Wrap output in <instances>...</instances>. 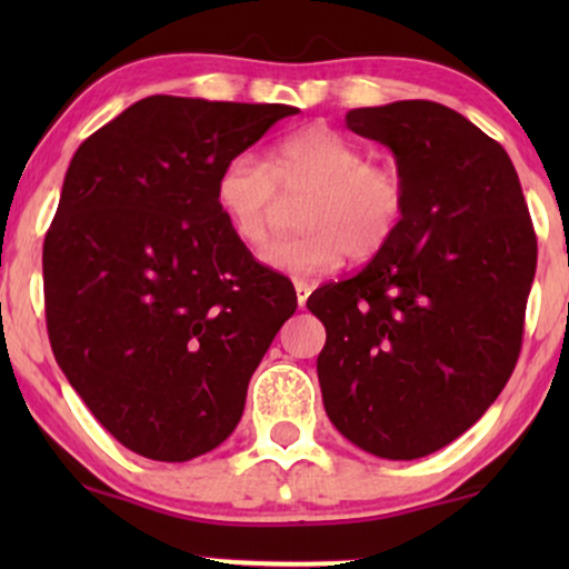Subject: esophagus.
Segmentation results:
<instances>
[{
    "instance_id": "1",
    "label": "esophagus",
    "mask_w": 569,
    "mask_h": 569,
    "mask_svg": "<svg viewBox=\"0 0 569 569\" xmlns=\"http://www.w3.org/2000/svg\"><path fill=\"white\" fill-rule=\"evenodd\" d=\"M295 292H298V306L306 308V300L310 295V284L306 282V279H295Z\"/></svg>"
}]
</instances>
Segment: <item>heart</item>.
I'll return each instance as SVG.
<instances>
[{"label":"heart","mask_w":569,"mask_h":569,"mask_svg":"<svg viewBox=\"0 0 569 569\" xmlns=\"http://www.w3.org/2000/svg\"><path fill=\"white\" fill-rule=\"evenodd\" d=\"M282 192L306 193L298 207L300 232L279 238L263 261L284 274H321L352 259H370L399 230L407 186L396 168L365 160L347 137L313 123L284 137L269 160L236 152L214 178V204L232 236L248 248L267 246Z\"/></svg>","instance_id":"1"}]
</instances>
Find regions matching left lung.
Returning <instances> with one entry per match:
<instances>
[{
  "label": "left lung",
  "instance_id": "obj_1",
  "mask_svg": "<svg viewBox=\"0 0 569 569\" xmlns=\"http://www.w3.org/2000/svg\"><path fill=\"white\" fill-rule=\"evenodd\" d=\"M407 186L393 238L318 287L326 415L357 448L411 461L463 435L508 383L536 274V232L508 152L453 108L396 100L347 113Z\"/></svg>",
  "mask_w": 569,
  "mask_h": 569
}]
</instances>
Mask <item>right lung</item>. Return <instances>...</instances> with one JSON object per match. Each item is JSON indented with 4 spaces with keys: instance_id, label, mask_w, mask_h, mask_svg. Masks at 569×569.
Masks as SVG:
<instances>
[{
    "instance_id": "obj_1",
    "label": "right lung",
    "mask_w": 569,
    "mask_h": 569,
    "mask_svg": "<svg viewBox=\"0 0 569 569\" xmlns=\"http://www.w3.org/2000/svg\"><path fill=\"white\" fill-rule=\"evenodd\" d=\"M298 108L150 96L84 139L43 243L61 372L121 446L181 463L230 438L298 298L232 236L217 170Z\"/></svg>"
}]
</instances>
